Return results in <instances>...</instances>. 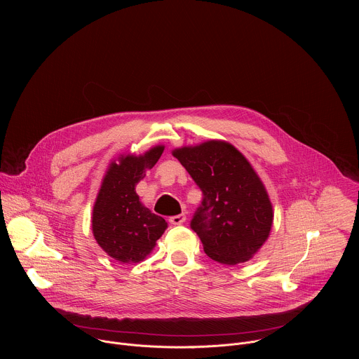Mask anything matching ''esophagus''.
Masks as SVG:
<instances>
[{"instance_id": "esophagus-1", "label": "esophagus", "mask_w": 359, "mask_h": 359, "mask_svg": "<svg viewBox=\"0 0 359 359\" xmlns=\"http://www.w3.org/2000/svg\"><path fill=\"white\" fill-rule=\"evenodd\" d=\"M185 219H187V215H185V214H178V215L170 217V222L174 224V225H181V224L185 222Z\"/></svg>"}]
</instances>
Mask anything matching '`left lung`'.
Returning <instances> with one entry per match:
<instances>
[{
	"label": "left lung",
	"instance_id": "left-lung-1",
	"mask_svg": "<svg viewBox=\"0 0 359 359\" xmlns=\"http://www.w3.org/2000/svg\"><path fill=\"white\" fill-rule=\"evenodd\" d=\"M172 156L203 192L191 228L205 255L225 265L249 261L266 242L273 222L268 192L250 161L219 140L177 148Z\"/></svg>",
	"mask_w": 359,
	"mask_h": 359
}]
</instances>
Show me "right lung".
<instances>
[{
    "label": "right lung",
    "mask_w": 359,
    "mask_h": 359,
    "mask_svg": "<svg viewBox=\"0 0 359 359\" xmlns=\"http://www.w3.org/2000/svg\"><path fill=\"white\" fill-rule=\"evenodd\" d=\"M164 151L156 145L145 154H120L104 172L93 208V233L103 252L121 264H137L152 253L167 222L154 214L135 192Z\"/></svg>",
    "instance_id": "add662e5"
}]
</instances>
